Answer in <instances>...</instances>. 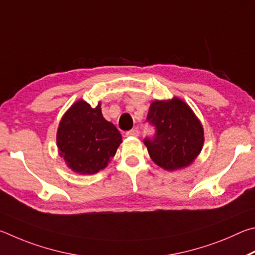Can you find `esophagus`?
Returning <instances> with one entry per match:
<instances>
[{
    "label": "esophagus",
    "mask_w": 255,
    "mask_h": 255,
    "mask_svg": "<svg viewBox=\"0 0 255 255\" xmlns=\"http://www.w3.org/2000/svg\"><path fill=\"white\" fill-rule=\"evenodd\" d=\"M139 134H140V132L137 128H132L131 131L127 132V136H139Z\"/></svg>",
    "instance_id": "esophagus-1"
}]
</instances>
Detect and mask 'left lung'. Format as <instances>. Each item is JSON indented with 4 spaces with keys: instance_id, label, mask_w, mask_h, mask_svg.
I'll list each match as a JSON object with an SVG mask.
<instances>
[{
    "instance_id": "obj_1",
    "label": "left lung",
    "mask_w": 255,
    "mask_h": 255,
    "mask_svg": "<svg viewBox=\"0 0 255 255\" xmlns=\"http://www.w3.org/2000/svg\"><path fill=\"white\" fill-rule=\"evenodd\" d=\"M146 121L155 134L145 137L152 161L168 171L188 167L197 158L204 144L203 125L184 101H155L150 105Z\"/></svg>"
}]
</instances>
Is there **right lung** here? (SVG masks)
<instances>
[{"label": "right lung", "instance_id": "add662e5", "mask_svg": "<svg viewBox=\"0 0 255 255\" xmlns=\"http://www.w3.org/2000/svg\"><path fill=\"white\" fill-rule=\"evenodd\" d=\"M122 143L113 123L103 118L101 103L93 107L79 100L62 116L57 131L59 155L80 175H93L107 167Z\"/></svg>", "mask_w": 255, "mask_h": 255}]
</instances>
